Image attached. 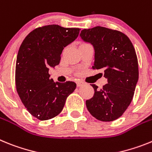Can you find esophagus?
I'll list each match as a JSON object with an SVG mask.
<instances>
[{"mask_svg": "<svg viewBox=\"0 0 152 152\" xmlns=\"http://www.w3.org/2000/svg\"><path fill=\"white\" fill-rule=\"evenodd\" d=\"M76 84H77V86H78V87H80V86H81L83 85V82L78 81L77 83H76Z\"/></svg>", "mask_w": 152, "mask_h": 152, "instance_id": "34e87169", "label": "esophagus"}]
</instances>
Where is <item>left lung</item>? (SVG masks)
<instances>
[{
    "label": "left lung",
    "instance_id": "left-lung-1",
    "mask_svg": "<svg viewBox=\"0 0 152 152\" xmlns=\"http://www.w3.org/2000/svg\"><path fill=\"white\" fill-rule=\"evenodd\" d=\"M80 37L94 47L92 69H102L108 80L101 89L92 84L95 92L86 101L87 109L99 121H114L131 103L138 80V59L132 43L123 33L99 26L84 29Z\"/></svg>",
    "mask_w": 152,
    "mask_h": 152
}]
</instances>
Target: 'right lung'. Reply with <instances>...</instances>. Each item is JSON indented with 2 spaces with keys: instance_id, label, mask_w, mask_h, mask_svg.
I'll return each instance as SVG.
<instances>
[{
  "instance_id": "1",
  "label": "right lung",
  "mask_w": 152,
  "mask_h": 152,
  "mask_svg": "<svg viewBox=\"0 0 152 152\" xmlns=\"http://www.w3.org/2000/svg\"><path fill=\"white\" fill-rule=\"evenodd\" d=\"M80 30L46 25L32 30L21 43L16 62V89L26 109L37 119L58 115L76 89L74 82H53L49 68L60 63L64 47L74 41Z\"/></svg>"
}]
</instances>
